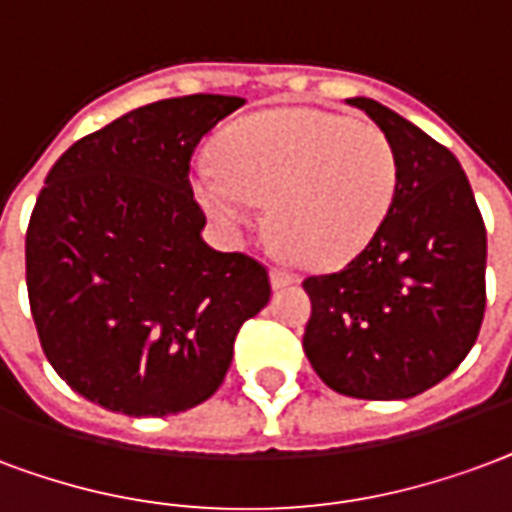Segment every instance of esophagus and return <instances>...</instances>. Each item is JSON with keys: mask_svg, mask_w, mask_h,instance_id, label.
Returning <instances> with one entry per match:
<instances>
[{"mask_svg": "<svg viewBox=\"0 0 512 512\" xmlns=\"http://www.w3.org/2000/svg\"><path fill=\"white\" fill-rule=\"evenodd\" d=\"M268 276H271V287H274V290L293 285L295 282V274H290V271H285V268H279V266L271 268V271H268Z\"/></svg>", "mask_w": 512, "mask_h": 512, "instance_id": "1", "label": "esophagus"}]
</instances>
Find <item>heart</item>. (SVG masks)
<instances>
[{"label": "heart", "instance_id": "b5f03b06", "mask_svg": "<svg viewBox=\"0 0 512 512\" xmlns=\"http://www.w3.org/2000/svg\"><path fill=\"white\" fill-rule=\"evenodd\" d=\"M399 184L388 135L347 116L287 108L246 116L198 162L192 187L211 217L244 230L268 200L279 244L312 266H336L369 244Z\"/></svg>", "mask_w": 512, "mask_h": 512}]
</instances>
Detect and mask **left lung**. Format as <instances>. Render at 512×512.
I'll return each mask as SVG.
<instances>
[{
  "mask_svg": "<svg viewBox=\"0 0 512 512\" xmlns=\"http://www.w3.org/2000/svg\"><path fill=\"white\" fill-rule=\"evenodd\" d=\"M380 127L399 184L372 241L342 271L304 279V352L352 399H410L467 358L486 312V225L453 151L369 97L347 100Z\"/></svg>",
  "mask_w": 512,
  "mask_h": 512,
  "instance_id": "obj_1",
  "label": "left lung"
}]
</instances>
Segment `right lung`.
<instances>
[{"instance_id": "1", "label": "right lung", "mask_w": 512, "mask_h": 512, "mask_svg": "<svg viewBox=\"0 0 512 512\" xmlns=\"http://www.w3.org/2000/svg\"><path fill=\"white\" fill-rule=\"evenodd\" d=\"M241 97L143 105L56 160L26 230V290L48 363L75 393L132 418L214 396L268 271L203 241L189 160Z\"/></svg>"}]
</instances>
